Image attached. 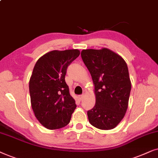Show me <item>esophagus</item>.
Returning a JSON list of instances; mask_svg holds the SVG:
<instances>
[{"mask_svg": "<svg viewBox=\"0 0 158 158\" xmlns=\"http://www.w3.org/2000/svg\"><path fill=\"white\" fill-rule=\"evenodd\" d=\"M84 97H85V94H80V95H79V100H83V98H84Z\"/></svg>", "mask_w": 158, "mask_h": 158, "instance_id": "obj_1", "label": "esophagus"}]
</instances>
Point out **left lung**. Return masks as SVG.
Listing matches in <instances>:
<instances>
[{
  "mask_svg": "<svg viewBox=\"0 0 158 158\" xmlns=\"http://www.w3.org/2000/svg\"><path fill=\"white\" fill-rule=\"evenodd\" d=\"M81 56L92 76L96 102L87 111L93 127L102 130L114 129L128 108L131 84L127 63L108 48L83 50Z\"/></svg>",
  "mask_w": 158,
  "mask_h": 158,
  "instance_id": "1",
  "label": "left lung"
}]
</instances>
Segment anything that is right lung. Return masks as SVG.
I'll return each instance as SVG.
<instances>
[{
	"label": "right lung",
	"mask_w": 158,
	"mask_h": 158,
	"mask_svg": "<svg viewBox=\"0 0 158 158\" xmlns=\"http://www.w3.org/2000/svg\"><path fill=\"white\" fill-rule=\"evenodd\" d=\"M79 54L77 49L52 50L40 58L34 67L29 85L31 108L40 123L48 129L68 125L77 108L65 76Z\"/></svg>",
	"instance_id": "add662e5"
}]
</instances>
